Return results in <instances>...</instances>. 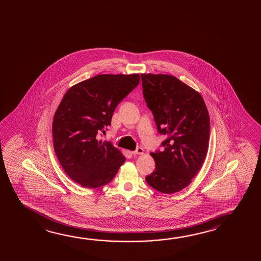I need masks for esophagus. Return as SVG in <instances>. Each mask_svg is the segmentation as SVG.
<instances>
[{
	"instance_id": "34e87169",
	"label": "esophagus",
	"mask_w": 261,
	"mask_h": 261,
	"mask_svg": "<svg viewBox=\"0 0 261 261\" xmlns=\"http://www.w3.org/2000/svg\"><path fill=\"white\" fill-rule=\"evenodd\" d=\"M133 154H144V149L142 147H137V149L133 151Z\"/></svg>"
}]
</instances>
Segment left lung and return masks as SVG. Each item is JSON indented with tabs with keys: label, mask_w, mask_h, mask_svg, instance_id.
I'll list each match as a JSON object with an SVG mask.
<instances>
[{
	"label": "left lung",
	"mask_w": 261,
	"mask_h": 261,
	"mask_svg": "<svg viewBox=\"0 0 261 261\" xmlns=\"http://www.w3.org/2000/svg\"><path fill=\"white\" fill-rule=\"evenodd\" d=\"M143 94L158 132L167 135L164 150L151 153L155 162L145 176L164 194L187 188L205 161L210 143V115L201 94L168 74L141 73Z\"/></svg>",
	"instance_id": "left-lung-1"
}]
</instances>
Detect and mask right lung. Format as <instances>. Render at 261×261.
<instances>
[{"instance_id": "add662e5", "label": "right lung", "mask_w": 261, "mask_h": 261, "mask_svg": "<svg viewBox=\"0 0 261 261\" xmlns=\"http://www.w3.org/2000/svg\"><path fill=\"white\" fill-rule=\"evenodd\" d=\"M140 81L138 73L99 74L78 83L65 93L53 121L54 148L64 171L87 188L111 181L125 161L106 133L120 102Z\"/></svg>"}]
</instances>
